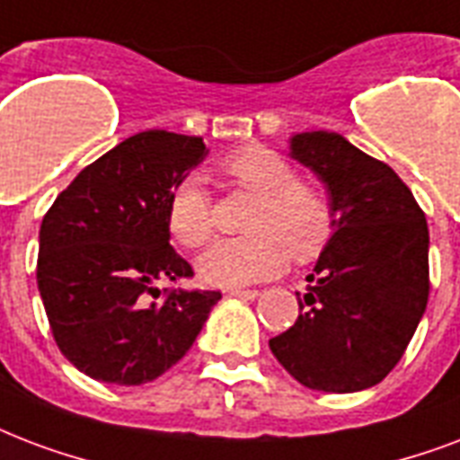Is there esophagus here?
Returning a JSON list of instances; mask_svg holds the SVG:
<instances>
[{
    "label": "esophagus",
    "instance_id": "esophagus-1",
    "mask_svg": "<svg viewBox=\"0 0 460 460\" xmlns=\"http://www.w3.org/2000/svg\"><path fill=\"white\" fill-rule=\"evenodd\" d=\"M231 296H241V299H255L258 296V289H229Z\"/></svg>",
    "mask_w": 460,
    "mask_h": 460
}]
</instances>
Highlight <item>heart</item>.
<instances>
[{"mask_svg":"<svg viewBox=\"0 0 460 460\" xmlns=\"http://www.w3.org/2000/svg\"><path fill=\"white\" fill-rule=\"evenodd\" d=\"M231 181L258 198L245 231L251 236L222 238L198 261L207 285H251L279 275L289 251L296 261L314 258L331 236L332 209L323 192L299 181L289 161L268 146L238 149L222 164ZM168 231L188 248L205 245L215 234V202L198 175H185L166 202Z\"/></svg>","mask_w":460,"mask_h":460,"instance_id":"b5f03b06","label":"heart"}]
</instances>
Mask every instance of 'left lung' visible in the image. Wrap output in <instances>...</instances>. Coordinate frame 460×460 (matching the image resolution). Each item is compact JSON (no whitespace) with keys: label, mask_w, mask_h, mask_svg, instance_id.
Segmentation results:
<instances>
[{"label":"left lung","mask_w":460,"mask_h":460,"mask_svg":"<svg viewBox=\"0 0 460 460\" xmlns=\"http://www.w3.org/2000/svg\"><path fill=\"white\" fill-rule=\"evenodd\" d=\"M292 156L325 183L335 231L296 292L299 318L270 349L301 385L355 394L395 369L425 314V212L394 168L338 132L294 135Z\"/></svg>","instance_id":"8db88e82"}]
</instances>
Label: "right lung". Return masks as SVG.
Masks as SVG:
<instances>
[{
  "label": "right lung",
  "mask_w": 460,
  "mask_h": 460,
  "mask_svg": "<svg viewBox=\"0 0 460 460\" xmlns=\"http://www.w3.org/2000/svg\"><path fill=\"white\" fill-rule=\"evenodd\" d=\"M202 137L146 129L84 168L45 212L38 289L59 352L86 376L142 385L181 362L222 292L159 287L195 272L168 243L166 202Z\"/></svg>",
  "instance_id": "right-lung-1"
}]
</instances>
